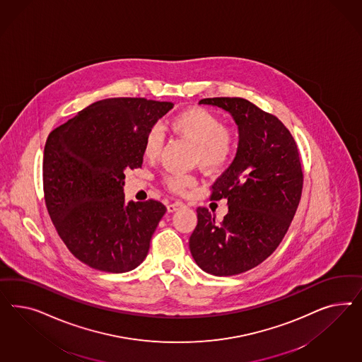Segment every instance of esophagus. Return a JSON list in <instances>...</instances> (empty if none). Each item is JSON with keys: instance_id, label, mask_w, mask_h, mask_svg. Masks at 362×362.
<instances>
[{"instance_id": "34e87169", "label": "esophagus", "mask_w": 362, "mask_h": 362, "mask_svg": "<svg viewBox=\"0 0 362 362\" xmlns=\"http://www.w3.org/2000/svg\"><path fill=\"white\" fill-rule=\"evenodd\" d=\"M182 207H185V203H182V202H175V203H171V204H168L167 206V211L168 212H175L179 209H182Z\"/></svg>"}]
</instances>
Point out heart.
I'll use <instances>...</instances> for the list:
<instances>
[{"mask_svg": "<svg viewBox=\"0 0 362 362\" xmlns=\"http://www.w3.org/2000/svg\"><path fill=\"white\" fill-rule=\"evenodd\" d=\"M171 130L197 146V160L207 168H218L227 163L235 147V138L230 130L223 126L219 117L212 111L202 107L187 109L170 121ZM162 132L158 126L146 135L143 153L153 159L160 150ZM165 183L171 189L183 192L194 186L195 179L185 174H170Z\"/></svg>", "mask_w": 362, "mask_h": 362, "instance_id": "heart-1", "label": "heart"}]
</instances>
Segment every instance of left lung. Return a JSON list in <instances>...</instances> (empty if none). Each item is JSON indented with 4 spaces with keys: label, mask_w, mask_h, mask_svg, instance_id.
I'll return each instance as SVG.
<instances>
[{
    "label": "left lung",
    "mask_w": 362,
    "mask_h": 362,
    "mask_svg": "<svg viewBox=\"0 0 362 362\" xmlns=\"http://www.w3.org/2000/svg\"><path fill=\"white\" fill-rule=\"evenodd\" d=\"M199 105L230 114L239 144L211 195L228 200V214L216 221L199 207L189 251L204 272L233 276L263 263L283 240L301 197L303 170L293 136L274 115L243 98H206Z\"/></svg>",
    "instance_id": "obj_1"
}]
</instances>
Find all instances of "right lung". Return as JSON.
Here are the masks:
<instances>
[{"mask_svg":"<svg viewBox=\"0 0 362 362\" xmlns=\"http://www.w3.org/2000/svg\"><path fill=\"white\" fill-rule=\"evenodd\" d=\"M171 102L109 98L91 103L49 134L44 192L59 238L88 267L122 274L146 259L165 214L156 200L126 202L124 170L143 163L146 135Z\"/></svg>","mask_w":362,"mask_h":362,"instance_id":"right-lung-1","label":"right lung"}]
</instances>
